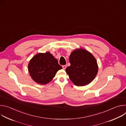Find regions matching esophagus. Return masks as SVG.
Segmentation results:
<instances>
[{
    "label": "esophagus",
    "mask_w": 126,
    "mask_h": 126,
    "mask_svg": "<svg viewBox=\"0 0 126 126\" xmlns=\"http://www.w3.org/2000/svg\"><path fill=\"white\" fill-rule=\"evenodd\" d=\"M62 67H63V69H65L66 68V67H67V66L66 65H63V66H62Z\"/></svg>",
    "instance_id": "1"
}]
</instances>
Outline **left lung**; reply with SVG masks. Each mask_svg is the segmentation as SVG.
I'll use <instances>...</instances> for the list:
<instances>
[{"label": "left lung", "mask_w": 126, "mask_h": 126, "mask_svg": "<svg viewBox=\"0 0 126 126\" xmlns=\"http://www.w3.org/2000/svg\"><path fill=\"white\" fill-rule=\"evenodd\" d=\"M70 66L66 69L70 79L74 84L83 86L90 83L96 77L98 66L94 56L88 51L76 49L69 57Z\"/></svg>", "instance_id": "1"}]
</instances>
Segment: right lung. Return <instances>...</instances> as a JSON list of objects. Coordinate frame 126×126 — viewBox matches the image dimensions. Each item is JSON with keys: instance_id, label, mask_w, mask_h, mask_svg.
<instances>
[{"instance_id": "right-lung-1", "label": "right lung", "mask_w": 126, "mask_h": 126, "mask_svg": "<svg viewBox=\"0 0 126 126\" xmlns=\"http://www.w3.org/2000/svg\"><path fill=\"white\" fill-rule=\"evenodd\" d=\"M28 68L31 78L41 85L51 81L57 72L62 69L57 60L49 52L36 54L30 60Z\"/></svg>"}]
</instances>
